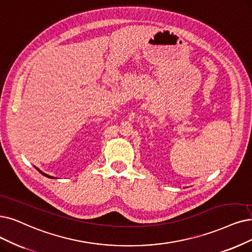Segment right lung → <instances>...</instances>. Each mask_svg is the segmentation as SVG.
<instances>
[{
	"mask_svg": "<svg viewBox=\"0 0 252 252\" xmlns=\"http://www.w3.org/2000/svg\"><path fill=\"white\" fill-rule=\"evenodd\" d=\"M37 169H38V168H37ZM38 172H40V174H42V175H43V176H45V177H47V178H50V179H54V178H53V177H50V176H48V175H46V174H44V173H42V172H41V170H39V169H38Z\"/></svg>",
	"mask_w": 252,
	"mask_h": 252,
	"instance_id": "right-lung-1",
	"label": "right lung"
}]
</instances>
